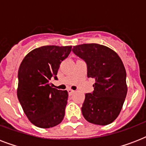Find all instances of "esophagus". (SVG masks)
<instances>
[{"label":"esophagus","mask_w":146,"mask_h":146,"mask_svg":"<svg viewBox=\"0 0 146 146\" xmlns=\"http://www.w3.org/2000/svg\"><path fill=\"white\" fill-rule=\"evenodd\" d=\"M67 92H68L69 96H71V95L74 92V90H73V89H67Z\"/></svg>","instance_id":"1"}]
</instances>
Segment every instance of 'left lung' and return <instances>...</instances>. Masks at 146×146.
<instances>
[{
  "instance_id": "8db88e82",
  "label": "left lung",
  "mask_w": 146,
  "mask_h": 146,
  "mask_svg": "<svg viewBox=\"0 0 146 146\" xmlns=\"http://www.w3.org/2000/svg\"><path fill=\"white\" fill-rule=\"evenodd\" d=\"M87 64L88 77L96 80L92 93L86 94L82 113L89 123L110 124L120 114L127 93L124 65L113 50L96 43L73 46Z\"/></svg>"
}]
</instances>
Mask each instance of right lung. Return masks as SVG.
Returning a JSON list of instances; mask_svg holds the SVG:
<instances>
[{
    "label": "right lung",
    "mask_w": 146,
    "mask_h": 146,
    "mask_svg": "<svg viewBox=\"0 0 146 146\" xmlns=\"http://www.w3.org/2000/svg\"><path fill=\"white\" fill-rule=\"evenodd\" d=\"M71 50L72 46H42L27 54L19 66L17 97L26 117L36 127H55L64 119L68 92L52 88L50 80H57L60 64Z\"/></svg>",
    "instance_id": "obj_1"
}]
</instances>
